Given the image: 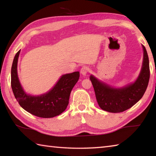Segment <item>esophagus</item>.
<instances>
[{
    "label": "esophagus",
    "instance_id": "obj_1",
    "mask_svg": "<svg viewBox=\"0 0 156 156\" xmlns=\"http://www.w3.org/2000/svg\"><path fill=\"white\" fill-rule=\"evenodd\" d=\"M89 72V68L88 67H87V66H84V67H82L80 69V73H82V75L83 76H85Z\"/></svg>",
    "mask_w": 156,
    "mask_h": 156
}]
</instances>
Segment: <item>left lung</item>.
<instances>
[{"label": "left lung", "instance_id": "left-lung-1", "mask_svg": "<svg viewBox=\"0 0 156 156\" xmlns=\"http://www.w3.org/2000/svg\"><path fill=\"white\" fill-rule=\"evenodd\" d=\"M143 62L139 76L133 83L122 88H113L94 76H90L95 94L99 107L111 113H120L129 109L143 96L149 84L150 77L149 57L144 45Z\"/></svg>", "mask_w": 156, "mask_h": 156}]
</instances>
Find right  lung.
Wrapping results in <instances>:
<instances>
[{
	"instance_id": "1",
	"label": "right lung",
	"mask_w": 156,
	"mask_h": 156,
	"mask_svg": "<svg viewBox=\"0 0 156 156\" xmlns=\"http://www.w3.org/2000/svg\"><path fill=\"white\" fill-rule=\"evenodd\" d=\"M20 51L16 54L11 70V86L16 99L21 107L37 117L49 118L60 115L67 107L71 91L78 80L80 73L75 72L62 75L47 93L31 96L23 90L18 77L17 64Z\"/></svg>"
}]
</instances>
